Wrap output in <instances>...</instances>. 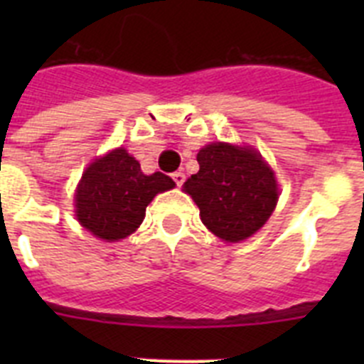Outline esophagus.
Returning a JSON list of instances; mask_svg holds the SVG:
<instances>
[{"label": "esophagus", "mask_w": 364, "mask_h": 364, "mask_svg": "<svg viewBox=\"0 0 364 364\" xmlns=\"http://www.w3.org/2000/svg\"><path fill=\"white\" fill-rule=\"evenodd\" d=\"M173 180H175V184L176 186H178V188H180V186H182V184H184V182H186V175H184V173H182V171H176V173H173Z\"/></svg>", "instance_id": "obj_1"}]
</instances>
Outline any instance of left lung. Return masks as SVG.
I'll return each mask as SVG.
<instances>
[{"mask_svg": "<svg viewBox=\"0 0 364 364\" xmlns=\"http://www.w3.org/2000/svg\"><path fill=\"white\" fill-rule=\"evenodd\" d=\"M197 175L184 191L200 210L204 226L226 242L252 237L272 217L279 200L272 167L253 147L215 142L197 154Z\"/></svg>", "mask_w": 364, "mask_h": 364, "instance_id": "1", "label": "left lung"}]
</instances>
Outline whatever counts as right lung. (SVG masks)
<instances>
[{"instance_id":"add662e5","label":"right lung","mask_w":364,"mask_h":364,"mask_svg":"<svg viewBox=\"0 0 364 364\" xmlns=\"http://www.w3.org/2000/svg\"><path fill=\"white\" fill-rule=\"evenodd\" d=\"M173 188L175 182L164 173L144 175L138 160L118 147L83 173L74 195L76 218L98 239L117 242L136 231L159 193Z\"/></svg>"}]
</instances>
